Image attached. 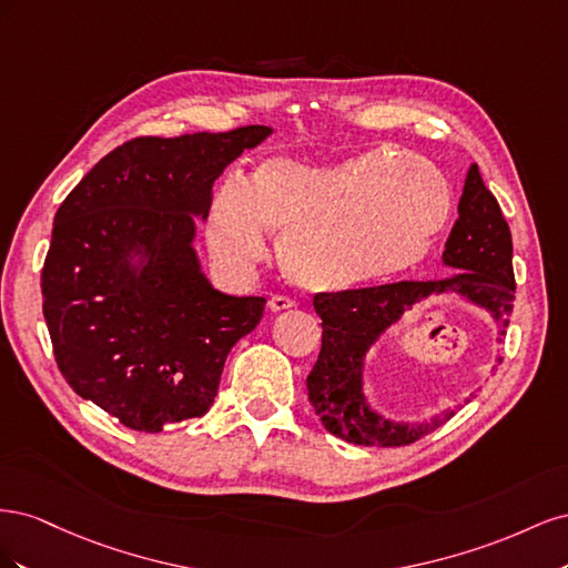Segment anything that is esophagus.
Returning <instances> with one entry per match:
<instances>
[{"mask_svg":"<svg viewBox=\"0 0 568 568\" xmlns=\"http://www.w3.org/2000/svg\"><path fill=\"white\" fill-rule=\"evenodd\" d=\"M296 303L291 301L288 296H272L270 301H267V307L272 313H282V311H288V307H294Z\"/></svg>","mask_w":568,"mask_h":568,"instance_id":"obj_1","label":"esophagus"}]
</instances>
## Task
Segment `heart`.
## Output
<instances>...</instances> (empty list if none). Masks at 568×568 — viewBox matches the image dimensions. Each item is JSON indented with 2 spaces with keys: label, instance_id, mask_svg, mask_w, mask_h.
Here are the masks:
<instances>
[{
  "label": "heart",
  "instance_id": "b5f03b06",
  "mask_svg": "<svg viewBox=\"0 0 568 568\" xmlns=\"http://www.w3.org/2000/svg\"><path fill=\"white\" fill-rule=\"evenodd\" d=\"M453 209L450 182L426 159L372 149L336 163L270 159L248 186L215 192L205 239L215 261L246 272L282 236L286 277L313 294H338L415 270Z\"/></svg>",
  "mask_w": 568,
  "mask_h": 568
}]
</instances>
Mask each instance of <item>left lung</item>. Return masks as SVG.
Instances as JSON below:
<instances>
[{
    "mask_svg": "<svg viewBox=\"0 0 568 568\" xmlns=\"http://www.w3.org/2000/svg\"><path fill=\"white\" fill-rule=\"evenodd\" d=\"M457 213L459 217L443 251V263L450 270L445 277L393 282L313 298L322 320V348L313 372L307 374V398L329 434L367 448H400L436 432L455 415V409H448L428 422L400 424L376 415L365 400L363 367L367 351L422 298L455 291L486 307L500 324V334H505L517 291L511 232L500 203L480 180L478 165H471L464 180Z\"/></svg>",
    "mask_w": 568,
    "mask_h": 568,
    "instance_id": "obj_1",
    "label": "left lung"
}]
</instances>
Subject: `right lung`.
<instances>
[{
	"mask_svg": "<svg viewBox=\"0 0 568 568\" xmlns=\"http://www.w3.org/2000/svg\"><path fill=\"white\" fill-rule=\"evenodd\" d=\"M272 128L136 136L65 196L42 267L57 365L80 398L134 432L201 417L265 298L227 296L201 272L194 217L213 182Z\"/></svg>",
	"mask_w": 568,
	"mask_h": 568,
	"instance_id": "1",
	"label": "right lung"
}]
</instances>
